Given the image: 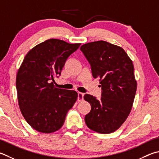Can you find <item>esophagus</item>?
I'll use <instances>...</instances> for the list:
<instances>
[{
	"label": "esophagus",
	"instance_id": "obj_1",
	"mask_svg": "<svg viewBox=\"0 0 159 159\" xmlns=\"http://www.w3.org/2000/svg\"><path fill=\"white\" fill-rule=\"evenodd\" d=\"M83 97H84V94L82 93V92H79L78 93V101L82 102V101H83Z\"/></svg>",
	"mask_w": 159,
	"mask_h": 159
}]
</instances>
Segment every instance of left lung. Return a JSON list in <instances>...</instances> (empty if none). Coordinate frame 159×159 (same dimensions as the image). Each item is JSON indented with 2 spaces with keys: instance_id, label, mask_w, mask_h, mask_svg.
Wrapping results in <instances>:
<instances>
[{
  "instance_id": "obj_1",
  "label": "left lung",
  "mask_w": 159,
  "mask_h": 159,
  "mask_svg": "<svg viewBox=\"0 0 159 159\" xmlns=\"http://www.w3.org/2000/svg\"><path fill=\"white\" fill-rule=\"evenodd\" d=\"M80 49L90 64L92 76L100 79L102 90L99 100L85 94L91 105L86 125L100 134L114 132L128 117L136 92L132 60L122 47L105 41L87 43Z\"/></svg>"
}]
</instances>
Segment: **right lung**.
<instances>
[{
	"label": "right lung",
	"instance_id": "1",
	"mask_svg": "<svg viewBox=\"0 0 159 159\" xmlns=\"http://www.w3.org/2000/svg\"><path fill=\"white\" fill-rule=\"evenodd\" d=\"M80 44L50 39L32 48L23 60L16 79L19 106L28 125L37 131L59 130L76 102V91L55 88L53 83Z\"/></svg>",
	"mask_w": 159,
	"mask_h": 159
}]
</instances>
